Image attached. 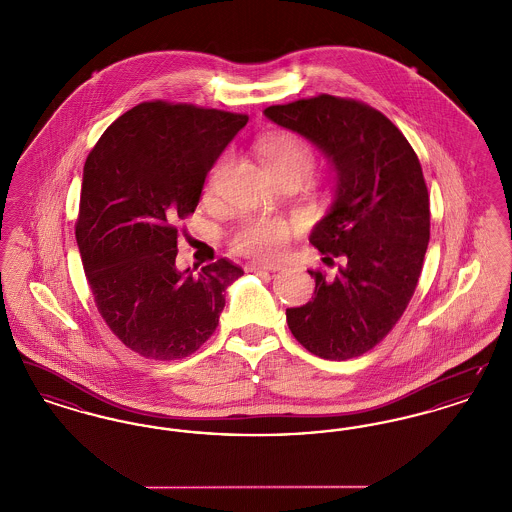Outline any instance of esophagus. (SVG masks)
<instances>
[{
	"label": "esophagus",
	"instance_id": "1",
	"mask_svg": "<svg viewBox=\"0 0 512 512\" xmlns=\"http://www.w3.org/2000/svg\"><path fill=\"white\" fill-rule=\"evenodd\" d=\"M247 270H251V272H255V270H270V272H274V270H280V265H270V263H251V265H247Z\"/></svg>",
	"mask_w": 512,
	"mask_h": 512
}]
</instances>
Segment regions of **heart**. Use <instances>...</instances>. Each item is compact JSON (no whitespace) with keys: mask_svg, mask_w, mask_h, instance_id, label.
Returning a JSON list of instances; mask_svg holds the SVG:
<instances>
[{"mask_svg":"<svg viewBox=\"0 0 512 512\" xmlns=\"http://www.w3.org/2000/svg\"><path fill=\"white\" fill-rule=\"evenodd\" d=\"M261 157L267 165L268 171L274 178L282 176H305L313 167V149L305 140L295 136L292 132H270L259 142ZM228 165V155H222L209 172L205 192L207 195L215 194L219 186L222 172ZM290 240V224L278 217H253L245 220L244 224L236 230L232 245L238 253L249 257L270 259L276 257L284 245Z\"/></svg>","mask_w":512,"mask_h":512,"instance_id":"1","label":"heart"}]
</instances>
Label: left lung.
Instances as JSON below:
<instances>
[{"label":"left lung","instance_id":"8db88e82","mask_svg":"<svg viewBox=\"0 0 512 512\" xmlns=\"http://www.w3.org/2000/svg\"><path fill=\"white\" fill-rule=\"evenodd\" d=\"M265 115L313 142L336 171L334 203L311 232L332 267L309 270L315 297L286 309L293 338L313 355L345 361L384 340L405 313L430 240V197L403 132L363 101L320 94Z\"/></svg>","mask_w":512,"mask_h":512}]
</instances>
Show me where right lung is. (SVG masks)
Wrapping results in <instances>:
<instances>
[{"label": "right lung", "mask_w": 512, "mask_h": 512, "mask_svg": "<svg viewBox=\"0 0 512 512\" xmlns=\"http://www.w3.org/2000/svg\"><path fill=\"white\" fill-rule=\"evenodd\" d=\"M247 115L146 101L113 122L84 163L76 244L99 315L134 353L176 361L213 336L226 288L244 274L219 259L176 268L178 222Z\"/></svg>", "instance_id": "1"}]
</instances>
